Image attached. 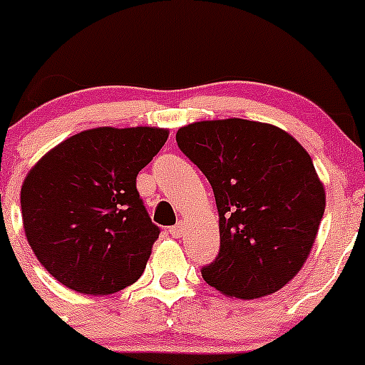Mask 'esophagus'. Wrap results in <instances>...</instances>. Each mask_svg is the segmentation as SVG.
I'll return each instance as SVG.
<instances>
[{
	"label": "esophagus",
	"instance_id": "34e87169",
	"mask_svg": "<svg viewBox=\"0 0 365 365\" xmlns=\"http://www.w3.org/2000/svg\"><path fill=\"white\" fill-rule=\"evenodd\" d=\"M182 230H185V226H182V222H177L175 226H170V235L173 237V239H179L180 235H182Z\"/></svg>",
	"mask_w": 365,
	"mask_h": 365
}]
</instances>
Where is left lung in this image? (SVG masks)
Masks as SVG:
<instances>
[{
  "mask_svg": "<svg viewBox=\"0 0 365 365\" xmlns=\"http://www.w3.org/2000/svg\"><path fill=\"white\" fill-rule=\"evenodd\" d=\"M175 139L219 210L220 248L202 279L235 299L279 292L306 262L326 208L309 153L284 130L248 119L193 123Z\"/></svg>",
  "mask_w": 365,
  "mask_h": 365,
  "instance_id": "obj_1",
  "label": "left lung"
}]
</instances>
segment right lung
<instances>
[{
  "mask_svg": "<svg viewBox=\"0 0 365 365\" xmlns=\"http://www.w3.org/2000/svg\"><path fill=\"white\" fill-rule=\"evenodd\" d=\"M166 139V130L150 126L85 130L30 170L23 228L53 279L85 295H110L143 275L160 230L135 177Z\"/></svg>",
  "mask_w": 365,
  "mask_h": 365,
  "instance_id": "1",
  "label": "right lung"
}]
</instances>
